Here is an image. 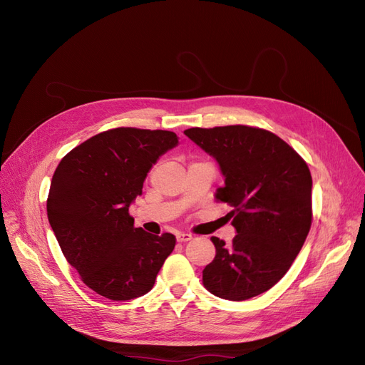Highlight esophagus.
Returning <instances> with one entry per match:
<instances>
[{
    "mask_svg": "<svg viewBox=\"0 0 365 365\" xmlns=\"http://www.w3.org/2000/svg\"><path fill=\"white\" fill-rule=\"evenodd\" d=\"M192 235H189V233H178L176 235V240L178 242H181V244H184V242H189V240H192Z\"/></svg>",
    "mask_w": 365,
    "mask_h": 365,
    "instance_id": "34e87169",
    "label": "esophagus"
}]
</instances>
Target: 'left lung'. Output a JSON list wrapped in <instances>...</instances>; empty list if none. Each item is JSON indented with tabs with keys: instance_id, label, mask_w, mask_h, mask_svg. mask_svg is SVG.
<instances>
[{
	"instance_id": "8db88e82",
	"label": "left lung",
	"mask_w": 365,
	"mask_h": 365,
	"mask_svg": "<svg viewBox=\"0 0 365 365\" xmlns=\"http://www.w3.org/2000/svg\"><path fill=\"white\" fill-rule=\"evenodd\" d=\"M184 134L212 155L224 175L215 193L227 202L236 236L212 237L216 256L202 271L213 295L248 300L288 272L312 224V176L280 137L251 126L190 128Z\"/></svg>"
}]
</instances>
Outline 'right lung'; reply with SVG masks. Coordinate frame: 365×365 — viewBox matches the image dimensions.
<instances>
[{"label": "right lung", "mask_w": 365, "mask_h": 365, "mask_svg": "<svg viewBox=\"0 0 365 365\" xmlns=\"http://www.w3.org/2000/svg\"><path fill=\"white\" fill-rule=\"evenodd\" d=\"M175 146L170 130L117 128L83 141L54 170L48 222L65 259L98 295L125 302L148 294L173 251L175 236L135 228L129 207Z\"/></svg>", "instance_id": "add662e5"}]
</instances>
